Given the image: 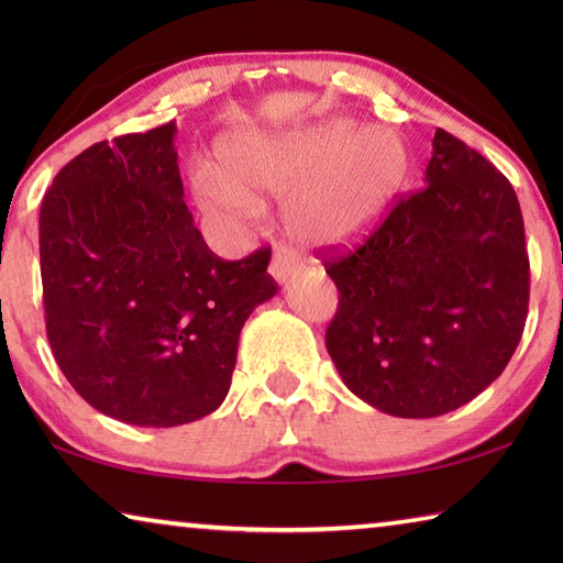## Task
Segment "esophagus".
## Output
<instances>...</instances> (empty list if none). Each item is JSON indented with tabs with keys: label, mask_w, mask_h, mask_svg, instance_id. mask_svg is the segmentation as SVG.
I'll list each match as a JSON object with an SVG mask.
<instances>
[{
	"label": "esophagus",
	"mask_w": 563,
	"mask_h": 563,
	"mask_svg": "<svg viewBox=\"0 0 563 563\" xmlns=\"http://www.w3.org/2000/svg\"><path fill=\"white\" fill-rule=\"evenodd\" d=\"M298 271V263L290 261L285 253H275L273 261H271V275L275 278V283H285L290 278V275Z\"/></svg>",
	"instance_id": "esophagus-1"
}]
</instances>
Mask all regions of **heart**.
<instances>
[{"label": "heart", "mask_w": 563, "mask_h": 563, "mask_svg": "<svg viewBox=\"0 0 563 563\" xmlns=\"http://www.w3.org/2000/svg\"><path fill=\"white\" fill-rule=\"evenodd\" d=\"M409 154L393 129L328 119L312 126L238 129L218 144V166L190 168V190L206 213L251 218L261 194L285 196L288 233L328 251L365 238L395 201Z\"/></svg>", "instance_id": "b5f03b06"}]
</instances>
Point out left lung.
Wrapping results in <instances>:
<instances>
[{"mask_svg":"<svg viewBox=\"0 0 563 563\" xmlns=\"http://www.w3.org/2000/svg\"><path fill=\"white\" fill-rule=\"evenodd\" d=\"M424 188L347 255H328L338 312L325 345L379 412H452L497 379L529 310L521 208L507 176L437 129Z\"/></svg>","mask_w":563,"mask_h":563,"instance_id":"obj_1","label":"left lung"}]
</instances>
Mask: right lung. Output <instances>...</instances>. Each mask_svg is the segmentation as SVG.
I'll return each mask as SVG.
<instances>
[{
    "instance_id": "right-lung-1",
    "label": "right lung",
    "mask_w": 563,
    "mask_h": 563,
    "mask_svg": "<svg viewBox=\"0 0 563 563\" xmlns=\"http://www.w3.org/2000/svg\"><path fill=\"white\" fill-rule=\"evenodd\" d=\"M176 123L71 158L40 213L46 338L91 407L136 427L216 412L238 338L278 292L271 251L223 261L184 203Z\"/></svg>"
}]
</instances>
